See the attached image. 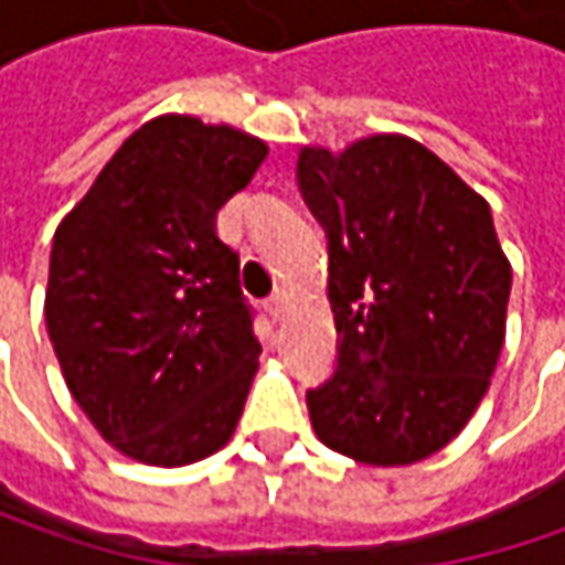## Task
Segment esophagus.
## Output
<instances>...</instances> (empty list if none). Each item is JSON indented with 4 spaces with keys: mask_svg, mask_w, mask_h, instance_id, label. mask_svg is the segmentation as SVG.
Listing matches in <instances>:
<instances>
[{
    "mask_svg": "<svg viewBox=\"0 0 565 565\" xmlns=\"http://www.w3.org/2000/svg\"><path fill=\"white\" fill-rule=\"evenodd\" d=\"M286 305H289L286 292H273L270 298H267V315H270L273 320H279V317L286 315Z\"/></svg>",
    "mask_w": 565,
    "mask_h": 565,
    "instance_id": "obj_1",
    "label": "esophagus"
}]
</instances>
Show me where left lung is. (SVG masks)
<instances>
[{"label":"left lung","mask_w":565,"mask_h":565,"mask_svg":"<svg viewBox=\"0 0 565 565\" xmlns=\"http://www.w3.org/2000/svg\"><path fill=\"white\" fill-rule=\"evenodd\" d=\"M298 188L327 232L339 355L308 390L317 437L367 466L444 449L484 399L512 270L488 201L402 135L301 147Z\"/></svg>","instance_id":"obj_1"}]
</instances>
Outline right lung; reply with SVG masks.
<instances>
[{
  "label": "right lung",
  "mask_w": 565,
  "mask_h": 565,
  "mask_svg": "<svg viewBox=\"0 0 565 565\" xmlns=\"http://www.w3.org/2000/svg\"><path fill=\"white\" fill-rule=\"evenodd\" d=\"M264 157L267 143L228 125L160 116L55 228V359L103 440L138 462H198L242 418L260 342L216 213Z\"/></svg>",
  "instance_id": "right-lung-1"
}]
</instances>
